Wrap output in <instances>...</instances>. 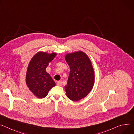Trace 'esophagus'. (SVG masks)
<instances>
[{
	"label": "esophagus",
	"instance_id": "esophagus-1",
	"mask_svg": "<svg viewBox=\"0 0 134 134\" xmlns=\"http://www.w3.org/2000/svg\"><path fill=\"white\" fill-rule=\"evenodd\" d=\"M62 82L61 81H59L57 82V85L58 86H62Z\"/></svg>",
	"mask_w": 134,
	"mask_h": 134
}]
</instances>
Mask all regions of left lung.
Instances as JSON below:
<instances>
[{
    "mask_svg": "<svg viewBox=\"0 0 134 134\" xmlns=\"http://www.w3.org/2000/svg\"><path fill=\"white\" fill-rule=\"evenodd\" d=\"M65 59L70 69L65 87L66 95L69 99L78 101L86 97L93 87V68L90 59L82 51L68 53Z\"/></svg>",
    "mask_w": 134,
    "mask_h": 134,
    "instance_id": "obj_1",
    "label": "left lung"
}]
</instances>
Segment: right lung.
<instances>
[{
	"mask_svg": "<svg viewBox=\"0 0 134 134\" xmlns=\"http://www.w3.org/2000/svg\"><path fill=\"white\" fill-rule=\"evenodd\" d=\"M56 55L55 53L39 52L32 57L28 65L26 77L27 86L39 98L45 97L49 90L55 86L46 68Z\"/></svg>",
	"mask_w": 134,
	"mask_h": 134,
	"instance_id": "add662e5",
	"label": "right lung"
}]
</instances>
